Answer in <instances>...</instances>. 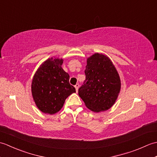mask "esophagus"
Returning <instances> with one entry per match:
<instances>
[{
  "label": "esophagus",
  "mask_w": 157,
  "mask_h": 157,
  "mask_svg": "<svg viewBox=\"0 0 157 157\" xmlns=\"http://www.w3.org/2000/svg\"><path fill=\"white\" fill-rule=\"evenodd\" d=\"M79 84H76L75 85V90H76V92H78V88H79Z\"/></svg>",
  "instance_id": "obj_1"
}]
</instances>
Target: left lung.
Here are the masks:
<instances>
[{
  "instance_id": "left-lung-1",
  "label": "left lung",
  "mask_w": 157,
  "mask_h": 157,
  "mask_svg": "<svg viewBox=\"0 0 157 157\" xmlns=\"http://www.w3.org/2000/svg\"><path fill=\"white\" fill-rule=\"evenodd\" d=\"M86 79L78 94L94 112L106 111L114 104L121 89L117 71L107 56L96 53L87 59Z\"/></svg>"
}]
</instances>
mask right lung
<instances>
[{
  "label": "right lung",
  "instance_id": "right-lung-1",
  "mask_svg": "<svg viewBox=\"0 0 157 157\" xmlns=\"http://www.w3.org/2000/svg\"><path fill=\"white\" fill-rule=\"evenodd\" d=\"M63 59L51 58L36 71L32 83V93L40 111L55 114L63 107L66 98L75 88L69 84V75L61 67Z\"/></svg>",
  "mask_w": 157,
  "mask_h": 157
}]
</instances>
